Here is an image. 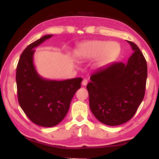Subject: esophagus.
Returning a JSON list of instances; mask_svg holds the SVG:
<instances>
[{
	"label": "esophagus",
	"mask_w": 159,
	"mask_h": 159,
	"mask_svg": "<svg viewBox=\"0 0 159 159\" xmlns=\"http://www.w3.org/2000/svg\"><path fill=\"white\" fill-rule=\"evenodd\" d=\"M87 84H88V80H87L86 79H84L82 82V84L83 86H86Z\"/></svg>",
	"instance_id": "1"
}]
</instances>
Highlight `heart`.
I'll list each match as a JSON object with an SVG mask.
<instances>
[{
	"label": "heart",
	"instance_id": "1",
	"mask_svg": "<svg viewBox=\"0 0 159 159\" xmlns=\"http://www.w3.org/2000/svg\"><path fill=\"white\" fill-rule=\"evenodd\" d=\"M120 51V45L115 42L93 40L81 44L75 51V56L82 60L98 57L97 64L101 66L114 61Z\"/></svg>",
	"mask_w": 159,
	"mask_h": 159
}]
</instances>
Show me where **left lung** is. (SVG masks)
Instances as JSON below:
<instances>
[{
    "label": "left lung",
    "instance_id": "8db88e82",
    "mask_svg": "<svg viewBox=\"0 0 159 159\" xmlns=\"http://www.w3.org/2000/svg\"><path fill=\"white\" fill-rule=\"evenodd\" d=\"M134 53L127 64L114 62L90 76L86 89L94 116L102 124L115 126L131 119L144 98L147 62L136 44L127 40Z\"/></svg>",
    "mask_w": 159,
    "mask_h": 159
}]
</instances>
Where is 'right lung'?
Masks as SVG:
<instances>
[{"mask_svg": "<svg viewBox=\"0 0 159 159\" xmlns=\"http://www.w3.org/2000/svg\"><path fill=\"white\" fill-rule=\"evenodd\" d=\"M53 35H44L23 51L16 68L19 104L35 124L53 127L65 117L74 95L81 88L82 77L63 81L49 80L37 73L34 64V48Z\"/></svg>", "mask_w": 159, "mask_h": 159, "instance_id": "right-lung-1", "label": "right lung"}]
</instances>
